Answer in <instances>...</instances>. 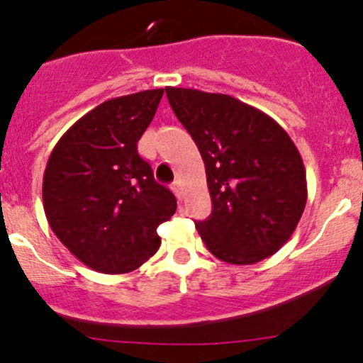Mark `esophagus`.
<instances>
[{
	"label": "esophagus",
	"instance_id": "obj_1",
	"mask_svg": "<svg viewBox=\"0 0 363 363\" xmlns=\"http://www.w3.org/2000/svg\"><path fill=\"white\" fill-rule=\"evenodd\" d=\"M172 191H174V193H176V196H177V198H179V199H181V198H182V189H181V182H179V181H176V182H174V184H172Z\"/></svg>",
	"mask_w": 363,
	"mask_h": 363
}]
</instances>
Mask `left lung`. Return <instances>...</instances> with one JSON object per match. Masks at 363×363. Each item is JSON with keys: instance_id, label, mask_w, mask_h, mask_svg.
<instances>
[{"instance_id": "1", "label": "left lung", "mask_w": 363, "mask_h": 363, "mask_svg": "<svg viewBox=\"0 0 363 363\" xmlns=\"http://www.w3.org/2000/svg\"><path fill=\"white\" fill-rule=\"evenodd\" d=\"M165 94L205 162L213 211L196 228L208 251L230 264L272 256L307 203L295 143L268 114L230 95L174 86Z\"/></svg>"}]
</instances>
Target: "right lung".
<instances>
[{
	"instance_id": "obj_1",
	"label": "right lung",
	"mask_w": 363,
	"mask_h": 363,
	"mask_svg": "<svg viewBox=\"0 0 363 363\" xmlns=\"http://www.w3.org/2000/svg\"><path fill=\"white\" fill-rule=\"evenodd\" d=\"M164 89L106 101L61 136L45 165L48 222L74 257L99 273L140 268L160 247L157 227L177 201L158 184L138 140Z\"/></svg>"
}]
</instances>
